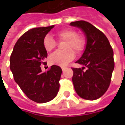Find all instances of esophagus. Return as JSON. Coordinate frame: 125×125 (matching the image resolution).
I'll list each match as a JSON object with an SVG mask.
<instances>
[{
	"mask_svg": "<svg viewBox=\"0 0 125 125\" xmlns=\"http://www.w3.org/2000/svg\"><path fill=\"white\" fill-rule=\"evenodd\" d=\"M61 68H62V71H64V70H65V69L67 68V67H62Z\"/></svg>",
	"mask_w": 125,
	"mask_h": 125,
	"instance_id": "obj_1",
	"label": "esophagus"
}]
</instances>
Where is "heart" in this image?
Wrapping results in <instances>:
<instances>
[{"mask_svg": "<svg viewBox=\"0 0 125 125\" xmlns=\"http://www.w3.org/2000/svg\"><path fill=\"white\" fill-rule=\"evenodd\" d=\"M60 42L65 41L64 51H57L49 57V62L53 65L65 66L74 58L75 52L81 54L86 45L83 37L78 35L77 32L72 28H66L55 33ZM43 46L47 52H51L57 46V42L50 35H46L43 40Z\"/></svg>", "mask_w": 125, "mask_h": 125, "instance_id": "1", "label": "heart"}]
</instances>
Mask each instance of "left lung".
Returning <instances> with one entry per match:
<instances>
[{
  "label": "left lung",
  "mask_w": 125,
  "mask_h": 125,
  "mask_svg": "<svg viewBox=\"0 0 125 125\" xmlns=\"http://www.w3.org/2000/svg\"><path fill=\"white\" fill-rule=\"evenodd\" d=\"M70 25L81 28L87 38L83 54L76 62L84 67L72 68L75 90L81 98L95 100L106 92L111 83L115 66L113 49L106 35L89 22L77 21Z\"/></svg>",
  "instance_id": "obj_1"
}]
</instances>
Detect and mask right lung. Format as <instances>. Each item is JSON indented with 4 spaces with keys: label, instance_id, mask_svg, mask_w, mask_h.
<instances>
[{
    "label": "right lung",
    "instance_id": "add662e5",
    "mask_svg": "<svg viewBox=\"0 0 125 125\" xmlns=\"http://www.w3.org/2000/svg\"><path fill=\"white\" fill-rule=\"evenodd\" d=\"M54 27L35 28L26 32L16 42L10 56V67L14 79L30 99L37 103H46L57 95L62 69L52 65L42 72V64L47 58L43 46L46 35Z\"/></svg>",
    "mask_w": 125,
    "mask_h": 125
}]
</instances>
